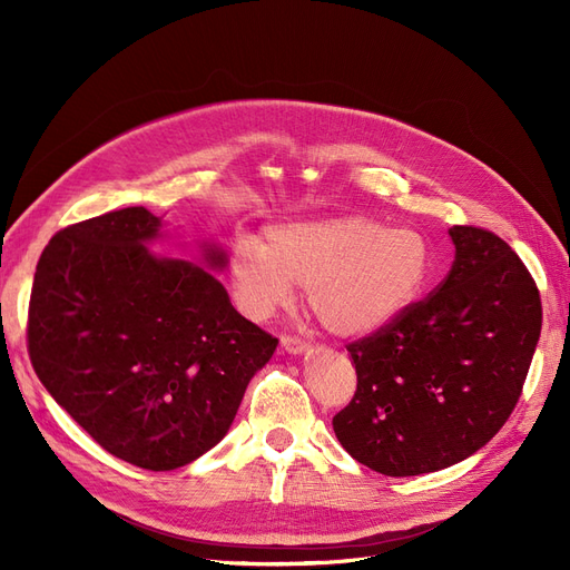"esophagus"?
Returning <instances> with one entry per match:
<instances>
[{"label":"esophagus","instance_id":"1","mask_svg":"<svg viewBox=\"0 0 570 570\" xmlns=\"http://www.w3.org/2000/svg\"><path fill=\"white\" fill-rule=\"evenodd\" d=\"M281 347L287 352V354H302V352H308L312 350V344H308L306 340L297 337V335H285L281 340Z\"/></svg>","mask_w":570,"mask_h":570}]
</instances>
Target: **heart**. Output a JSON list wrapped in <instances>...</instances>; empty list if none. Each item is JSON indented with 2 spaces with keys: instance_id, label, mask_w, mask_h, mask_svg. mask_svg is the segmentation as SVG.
I'll return each instance as SVG.
<instances>
[{
  "instance_id": "b5f03b06",
  "label": "heart",
  "mask_w": 570,
  "mask_h": 570,
  "mask_svg": "<svg viewBox=\"0 0 570 570\" xmlns=\"http://www.w3.org/2000/svg\"><path fill=\"white\" fill-rule=\"evenodd\" d=\"M433 268L428 239L368 216L285 223L266 245L239 237L230 252L233 295L247 318L264 323L306 287V302L327 331L368 335L419 299Z\"/></svg>"
}]
</instances>
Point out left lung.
I'll return each instance as SVG.
<instances>
[{
  "mask_svg": "<svg viewBox=\"0 0 570 570\" xmlns=\"http://www.w3.org/2000/svg\"><path fill=\"white\" fill-rule=\"evenodd\" d=\"M450 235L456 256L435 292L347 344L356 392L333 430L383 475L433 473L485 446L515 409L540 340V289L519 254L485 228Z\"/></svg>",
  "mask_w": 570,
  "mask_h": 570,
  "instance_id": "obj_1",
  "label": "left lung"
}]
</instances>
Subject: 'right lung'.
<instances>
[{
	"label": "right lung",
	"instance_id": "right-lung-1",
	"mask_svg": "<svg viewBox=\"0 0 570 570\" xmlns=\"http://www.w3.org/2000/svg\"><path fill=\"white\" fill-rule=\"evenodd\" d=\"M161 220L128 206L59 230L28 306V354L101 450L174 471L223 440L278 340L239 316L214 275L145 245ZM212 268L228 264L212 247Z\"/></svg>",
	"mask_w": 570,
	"mask_h": 570
}]
</instances>
